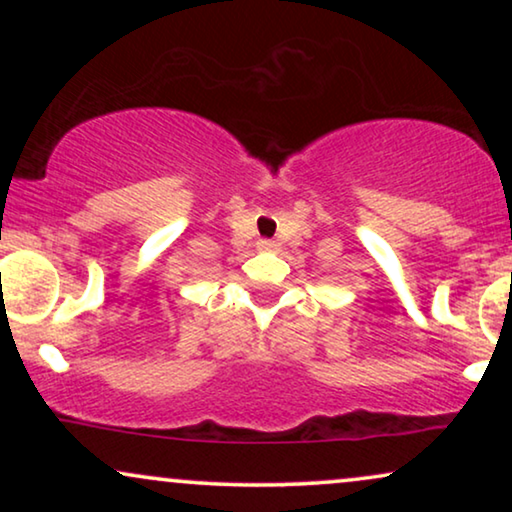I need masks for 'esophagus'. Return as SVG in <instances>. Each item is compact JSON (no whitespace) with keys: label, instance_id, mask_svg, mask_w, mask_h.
Listing matches in <instances>:
<instances>
[{"label":"esophagus","instance_id":"34e87169","mask_svg":"<svg viewBox=\"0 0 512 512\" xmlns=\"http://www.w3.org/2000/svg\"><path fill=\"white\" fill-rule=\"evenodd\" d=\"M258 249L272 251V249H277V242L275 240H261V242H258Z\"/></svg>","mask_w":512,"mask_h":512}]
</instances>
